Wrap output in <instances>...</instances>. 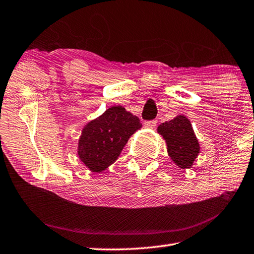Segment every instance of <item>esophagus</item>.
I'll use <instances>...</instances> for the list:
<instances>
[{
  "instance_id": "obj_1",
  "label": "esophagus",
  "mask_w": 254,
  "mask_h": 254,
  "mask_svg": "<svg viewBox=\"0 0 254 254\" xmlns=\"http://www.w3.org/2000/svg\"><path fill=\"white\" fill-rule=\"evenodd\" d=\"M157 125V121L156 119H151V121H147L145 122V126L149 127V128H155Z\"/></svg>"
}]
</instances>
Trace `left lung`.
<instances>
[{"label": "left lung", "instance_id": "8db88e82", "mask_svg": "<svg viewBox=\"0 0 254 254\" xmlns=\"http://www.w3.org/2000/svg\"><path fill=\"white\" fill-rule=\"evenodd\" d=\"M158 132L166 139L168 154L181 168H190L197 158L200 147L190 121L185 116H177L162 123Z\"/></svg>", "mask_w": 254, "mask_h": 254}]
</instances>
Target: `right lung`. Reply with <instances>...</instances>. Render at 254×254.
<instances>
[{
    "instance_id": "obj_1",
    "label": "right lung",
    "mask_w": 254,
    "mask_h": 254,
    "mask_svg": "<svg viewBox=\"0 0 254 254\" xmlns=\"http://www.w3.org/2000/svg\"><path fill=\"white\" fill-rule=\"evenodd\" d=\"M140 127L139 118L123 106L108 108L83 129L78 156L90 170L99 172L106 169L116 161L129 137Z\"/></svg>"
}]
</instances>
